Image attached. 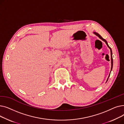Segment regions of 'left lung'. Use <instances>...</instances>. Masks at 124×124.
Here are the masks:
<instances>
[{
	"mask_svg": "<svg viewBox=\"0 0 124 124\" xmlns=\"http://www.w3.org/2000/svg\"><path fill=\"white\" fill-rule=\"evenodd\" d=\"M93 33H94L95 35H96L97 36H98L101 39V40H102V41H103L104 42H105L106 43V44H107V45L108 46V47L109 48V49H110V54H111V64H112V66H111V70H110V72H111V71H112V68H113V57H112V49H111V48H110V47L108 46V44L107 41L105 40V39H104L103 38H102V37H101L100 35H99L98 33H97V32H93ZM110 73H109V76H108V78L107 81L108 80V77H109V75H110Z\"/></svg>",
	"mask_w": 124,
	"mask_h": 124,
	"instance_id": "left-lung-1",
	"label": "left lung"
}]
</instances>
